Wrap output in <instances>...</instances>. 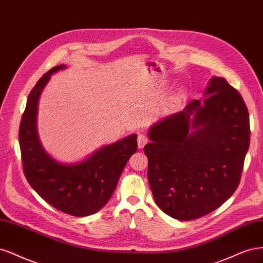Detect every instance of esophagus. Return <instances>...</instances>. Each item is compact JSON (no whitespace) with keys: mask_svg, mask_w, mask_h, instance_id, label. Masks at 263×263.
Here are the masks:
<instances>
[{"mask_svg":"<svg viewBox=\"0 0 263 263\" xmlns=\"http://www.w3.org/2000/svg\"><path fill=\"white\" fill-rule=\"evenodd\" d=\"M147 143V138L145 137L144 134H139L138 135V146L140 149H142L144 146H145V144Z\"/></svg>","mask_w":263,"mask_h":263,"instance_id":"1","label":"esophagus"}]
</instances>
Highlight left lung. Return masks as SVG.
Segmentation results:
<instances>
[{
	"instance_id": "8db88e82",
	"label": "left lung",
	"mask_w": 263,
	"mask_h": 263,
	"mask_svg": "<svg viewBox=\"0 0 263 263\" xmlns=\"http://www.w3.org/2000/svg\"><path fill=\"white\" fill-rule=\"evenodd\" d=\"M204 96L152 125L144 146L156 204L180 221L204 216L233 196L249 148V115L239 92L213 76Z\"/></svg>"
}]
</instances>
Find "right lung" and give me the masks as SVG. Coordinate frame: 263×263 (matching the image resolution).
Masks as SVG:
<instances>
[{
	"label": "right lung",
	"mask_w": 263,
	"mask_h": 263,
	"mask_svg": "<svg viewBox=\"0 0 263 263\" xmlns=\"http://www.w3.org/2000/svg\"><path fill=\"white\" fill-rule=\"evenodd\" d=\"M66 65L52 67L30 91L20 126L24 174L39 196L63 213L88 216L111 198L129 158L138 151V135L131 134L98 148L78 163L58 162L42 146L37 130L38 103L51 75Z\"/></svg>",
	"instance_id": "right-lung-1"
}]
</instances>
